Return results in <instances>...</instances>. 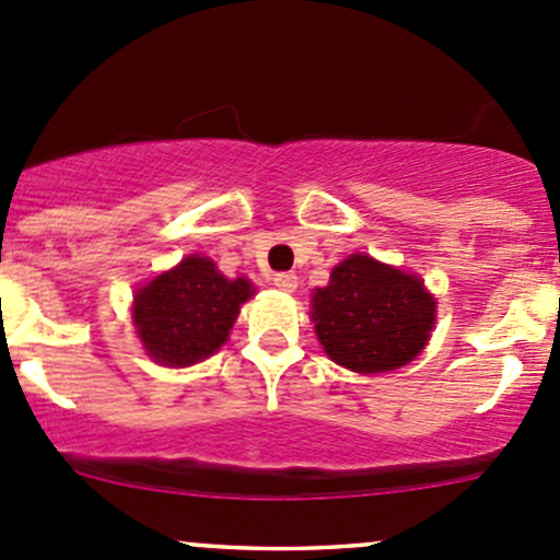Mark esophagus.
<instances>
[{
  "instance_id": "esophagus-1",
  "label": "esophagus",
  "mask_w": 560,
  "mask_h": 560,
  "mask_svg": "<svg viewBox=\"0 0 560 560\" xmlns=\"http://www.w3.org/2000/svg\"><path fill=\"white\" fill-rule=\"evenodd\" d=\"M272 282L280 288V291L293 293V291H296V285H299V278H296V275H293V272H278V275H275V278H272Z\"/></svg>"
}]
</instances>
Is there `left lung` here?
Listing matches in <instances>:
<instances>
[{"label": "left lung", "mask_w": 560, "mask_h": 560, "mask_svg": "<svg viewBox=\"0 0 560 560\" xmlns=\"http://www.w3.org/2000/svg\"><path fill=\"white\" fill-rule=\"evenodd\" d=\"M312 323L325 354L354 373H388L412 362L429 343L436 299L418 275L368 254L332 267L312 293Z\"/></svg>", "instance_id": "obj_1"}]
</instances>
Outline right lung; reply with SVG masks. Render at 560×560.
Wrapping results in <instances>:
<instances>
[{"label": "right lung", "mask_w": 560, "mask_h": 560, "mask_svg": "<svg viewBox=\"0 0 560 560\" xmlns=\"http://www.w3.org/2000/svg\"><path fill=\"white\" fill-rule=\"evenodd\" d=\"M254 291L248 278H224L209 256L190 254L137 288L131 323L148 357L166 368H187L228 341L241 304Z\"/></svg>", "instance_id": "1"}]
</instances>
